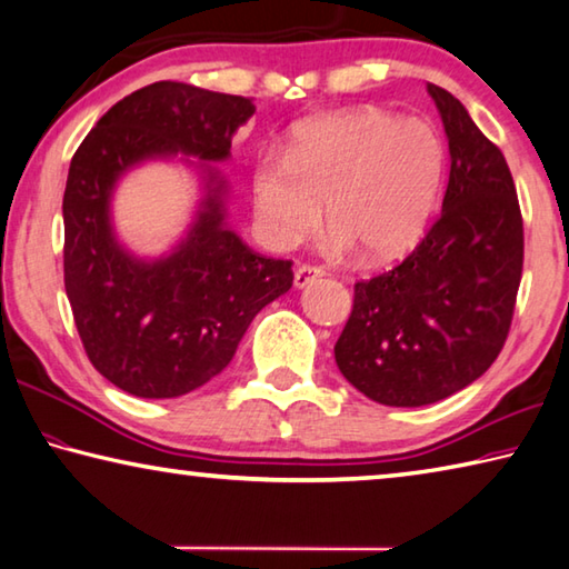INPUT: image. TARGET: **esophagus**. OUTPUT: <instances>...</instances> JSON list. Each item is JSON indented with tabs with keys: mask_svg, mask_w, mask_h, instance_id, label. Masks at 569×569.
<instances>
[{
	"mask_svg": "<svg viewBox=\"0 0 569 569\" xmlns=\"http://www.w3.org/2000/svg\"><path fill=\"white\" fill-rule=\"evenodd\" d=\"M323 276H326V271L320 266H298L293 273V283H296V288H306L308 283H313Z\"/></svg>",
	"mask_w": 569,
	"mask_h": 569,
	"instance_id": "obj_1",
	"label": "esophagus"
}]
</instances>
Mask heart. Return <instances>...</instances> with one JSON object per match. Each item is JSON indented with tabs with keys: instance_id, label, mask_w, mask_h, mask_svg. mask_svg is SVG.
<instances>
[{
	"instance_id": "1",
	"label": "heart",
	"mask_w": 569,
	"mask_h": 569,
	"mask_svg": "<svg viewBox=\"0 0 569 569\" xmlns=\"http://www.w3.org/2000/svg\"><path fill=\"white\" fill-rule=\"evenodd\" d=\"M442 147L426 121L378 109L323 113L293 131L286 157L253 169L258 231L273 249H293L320 223L338 249L380 263L418 239L436 201Z\"/></svg>"
}]
</instances>
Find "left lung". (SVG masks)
Masks as SVG:
<instances>
[{"mask_svg": "<svg viewBox=\"0 0 569 569\" xmlns=\"http://www.w3.org/2000/svg\"><path fill=\"white\" fill-rule=\"evenodd\" d=\"M428 91L450 149L442 211L406 261L356 283L336 343L348 383L392 408L430 406L478 380L508 340L522 278L508 161L450 91Z\"/></svg>", "mask_w": 569, "mask_h": 569, "instance_id": "1", "label": "left lung"}]
</instances>
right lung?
I'll return each instance as SVG.
<instances>
[{"label":"right lung","instance_id":"1","mask_svg":"<svg viewBox=\"0 0 569 569\" xmlns=\"http://www.w3.org/2000/svg\"><path fill=\"white\" fill-rule=\"evenodd\" d=\"M246 97L157 81L113 104L81 141L64 191V288L87 356L137 398H179L231 363L263 306L293 286L291 261L251 251L226 226V181L201 163L206 199L169 256L141 261L111 229L119 177L147 159L231 157Z\"/></svg>","mask_w":569,"mask_h":569}]
</instances>
